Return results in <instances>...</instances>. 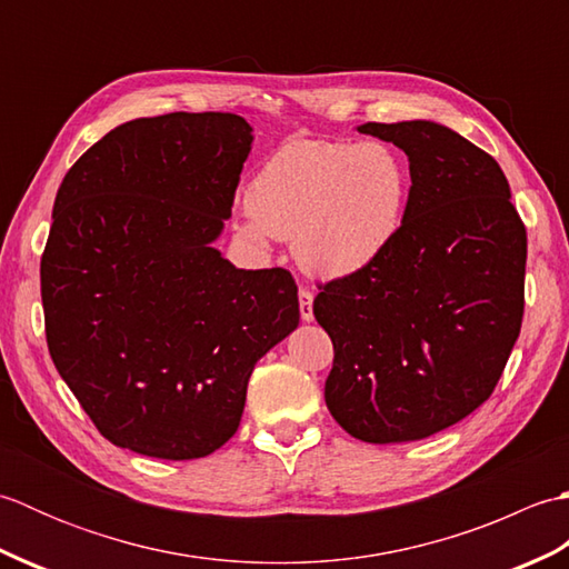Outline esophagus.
I'll return each mask as SVG.
<instances>
[{
    "instance_id": "1",
    "label": "esophagus",
    "mask_w": 569,
    "mask_h": 569,
    "mask_svg": "<svg viewBox=\"0 0 569 569\" xmlns=\"http://www.w3.org/2000/svg\"><path fill=\"white\" fill-rule=\"evenodd\" d=\"M312 298H316V293L310 291V288H300L298 291V306H300V318H303L306 322H310L312 318Z\"/></svg>"
}]
</instances>
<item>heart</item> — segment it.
I'll list each match as a JSON object with an SVG mask.
<instances>
[{
  "label": "heart",
  "mask_w": 569,
  "mask_h": 569,
  "mask_svg": "<svg viewBox=\"0 0 569 569\" xmlns=\"http://www.w3.org/2000/svg\"><path fill=\"white\" fill-rule=\"evenodd\" d=\"M408 190L403 159L381 141L291 139L249 180L237 232L253 247L269 237L293 239L306 271L347 278L389 251Z\"/></svg>",
  "instance_id": "1"
}]
</instances>
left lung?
<instances>
[{
	"instance_id": "8db88e82",
	"label": "left lung",
	"mask_w": 569,
	"mask_h": 569,
	"mask_svg": "<svg viewBox=\"0 0 569 569\" xmlns=\"http://www.w3.org/2000/svg\"><path fill=\"white\" fill-rule=\"evenodd\" d=\"M359 131L403 149L413 186L389 251L318 286L312 312L335 347L325 403L357 440H422L497 389L523 322L526 224L501 166L457 131Z\"/></svg>"
}]
</instances>
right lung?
<instances>
[{
  "mask_svg": "<svg viewBox=\"0 0 569 569\" xmlns=\"http://www.w3.org/2000/svg\"><path fill=\"white\" fill-rule=\"evenodd\" d=\"M251 127L171 112L112 129L66 173L41 257L53 365L107 440L198 459L232 438L253 365L298 328L291 271L212 247Z\"/></svg>",
  "mask_w": 569,
  "mask_h": 569,
  "instance_id": "right-lung-1",
  "label": "right lung"
}]
</instances>
